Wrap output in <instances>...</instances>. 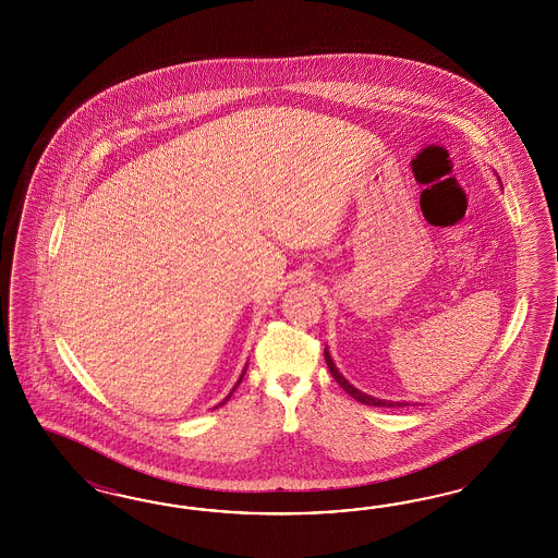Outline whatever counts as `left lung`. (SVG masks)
I'll return each instance as SVG.
<instances>
[{
	"instance_id": "left-lung-1",
	"label": "left lung",
	"mask_w": 558,
	"mask_h": 558,
	"mask_svg": "<svg viewBox=\"0 0 558 558\" xmlns=\"http://www.w3.org/2000/svg\"><path fill=\"white\" fill-rule=\"evenodd\" d=\"M325 362H327V368L331 372V376L336 378V383H338L341 389L345 390L350 397H354L355 401H360V403H364V405L372 407H403L409 405V403H392V401H383V399H374L371 395H364V392H360V390L354 389L341 374H339L338 368H336V364H333V360H331V355L329 352L325 350Z\"/></svg>"
}]
</instances>
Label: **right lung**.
<instances>
[{"instance_id":"right-lung-1","label":"right lung","mask_w":558,"mask_h":558,"mask_svg":"<svg viewBox=\"0 0 558 558\" xmlns=\"http://www.w3.org/2000/svg\"><path fill=\"white\" fill-rule=\"evenodd\" d=\"M243 374H245V371H243ZM243 374H241V378H239V380H236L235 389H236V387H239V383H241V380H243ZM235 389H233V390H235ZM233 390H231V395H233ZM231 395H229V397H231ZM229 397H227V399H225V401H229ZM225 401H222V403H225ZM222 403H220V405H222Z\"/></svg>"}]
</instances>
